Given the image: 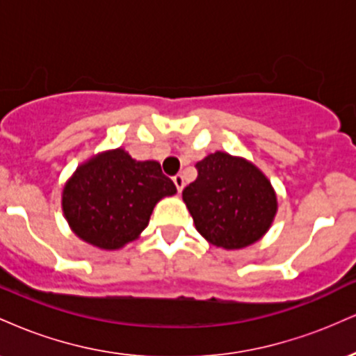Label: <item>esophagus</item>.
I'll return each instance as SVG.
<instances>
[{
    "label": "esophagus",
    "mask_w": 356,
    "mask_h": 356,
    "mask_svg": "<svg viewBox=\"0 0 356 356\" xmlns=\"http://www.w3.org/2000/svg\"><path fill=\"white\" fill-rule=\"evenodd\" d=\"M174 184H175V187H177V191L182 192L184 186H186V182H184V175H181V174L175 175V177H174Z\"/></svg>",
    "instance_id": "esophagus-1"
}]
</instances>
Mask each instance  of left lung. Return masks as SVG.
I'll list each match as a JSON object with an SVG mask.
<instances>
[{
  "label": "left lung",
  "instance_id": "1",
  "mask_svg": "<svg viewBox=\"0 0 356 356\" xmlns=\"http://www.w3.org/2000/svg\"><path fill=\"white\" fill-rule=\"evenodd\" d=\"M197 179L182 192L194 226L212 246L234 251L251 246L271 227L277 195L251 161L227 152L199 161Z\"/></svg>",
  "mask_w": 356,
  "mask_h": 356
}]
</instances>
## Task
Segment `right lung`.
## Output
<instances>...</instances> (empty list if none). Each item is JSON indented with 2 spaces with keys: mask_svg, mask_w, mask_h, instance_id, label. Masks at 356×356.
<instances>
[{
  "mask_svg": "<svg viewBox=\"0 0 356 356\" xmlns=\"http://www.w3.org/2000/svg\"><path fill=\"white\" fill-rule=\"evenodd\" d=\"M175 192L157 161H136L118 147L76 167L61 191V211L76 238L117 251L140 238L155 204Z\"/></svg>",
  "mask_w": 356,
  "mask_h": 356,
  "instance_id": "1",
  "label": "right lung"
}]
</instances>
